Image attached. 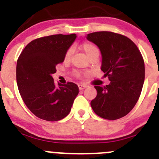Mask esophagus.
<instances>
[{"label": "esophagus", "instance_id": "1", "mask_svg": "<svg viewBox=\"0 0 159 159\" xmlns=\"http://www.w3.org/2000/svg\"><path fill=\"white\" fill-rule=\"evenodd\" d=\"M78 88H79V90H83L87 88V86L85 84H78Z\"/></svg>", "mask_w": 159, "mask_h": 159}]
</instances>
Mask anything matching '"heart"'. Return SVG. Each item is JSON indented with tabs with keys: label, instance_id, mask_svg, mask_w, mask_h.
Masks as SVG:
<instances>
[{
	"label": "heart",
	"instance_id": "b5f03b06",
	"mask_svg": "<svg viewBox=\"0 0 159 159\" xmlns=\"http://www.w3.org/2000/svg\"><path fill=\"white\" fill-rule=\"evenodd\" d=\"M81 49H82V51L85 53L86 55L89 57V59L92 58V57H98L99 49L98 48L97 46H95L94 44H92V43L89 42V41H85V42H84L82 44H81ZM73 53H74L73 48L72 47L69 48L68 49V51H67L66 54H65V60L66 61L69 60L70 57L72 56V54H73ZM83 75H84V74L81 73V72H77V75H78V77L82 76Z\"/></svg>",
	"mask_w": 159,
	"mask_h": 159
}]
</instances>
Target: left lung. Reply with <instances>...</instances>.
<instances>
[{
    "instance_id": "left-lung-1",
    "label": "left lung",
    "mask_w": 159,
    "mask_h": 159,
    "mask_svg": "<svg viewBox=\"0 0 159 159\" xmlns=\"http://www.w3.org/2000/svg\"><path fill=\"white\" fill-rule=\"evenodd\" d=\"M87 39L100 49L101 69L110 84L94 86L97 96L91 102L96 115L108 120L125 116L137 103L145 81V63L140 51L129 38L110 31L89 34Z\"/></svg>"
}]
</instances>
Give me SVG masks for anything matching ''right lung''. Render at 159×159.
Listing matches in <instances>:
<instances>
[{
	"mask_svg": "<svg viewBox=\"0 0 159 159\" xmlns=\"http://www.w3.org/2000/svg\"><path fill=\"white\" fill-rule=\"evenodd\" d=\"M76 34H54L37 38L25 48L17 61L16 78L19 92L32 113L38 118L56 121L69 114L79 92L73 82L58 83L52 75L62 63Z\"/></svg>",
	"mask_w": 159,
	"mask_h": 159,
	"instance_id": "right-lung-1",
	"label": "right lung"
}]
</instances>
